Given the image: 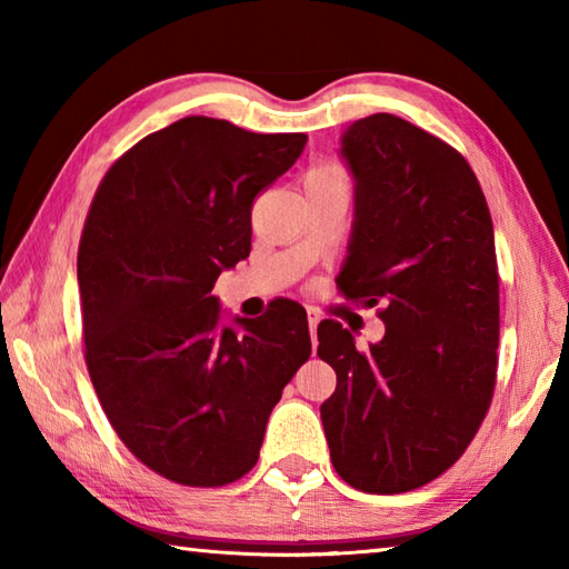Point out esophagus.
<instances>
[{"instance_id": "obj_1", "label": "esophagus", "mask_w": 569, "mask_h": 569, "mask_svg": "<svg viewBox=\"0 0 569 569\" xmlns=\"http://www.w3.org/2000/svg\"><path fill=\"white\" fill-rule=\"evenodd\" d=\"M306 319H308V329H311V341L316 346V326L321 321V313L316 308H306Z\"/></svg>"}]
</instances>
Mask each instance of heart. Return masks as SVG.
Here are the masks:
<instances>
[{
  "label": "heart",
  "instance_id": "1",
  "mask_svg": "<svg viewBox=\"0 0 569 569\" xmlns=\"http://www.w3.org/2000/svg\"><path fill=\"white\" fill-rule=\"evenodd\" d=\"M306 178H346V176L339 166H333V162H321V166H316Z\"/></svg>",
  "mask_w": 569,
  "mask_h": 569
}]
</instances>
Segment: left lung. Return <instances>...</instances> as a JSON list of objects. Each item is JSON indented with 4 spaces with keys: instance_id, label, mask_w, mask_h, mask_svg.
<instances>
[{
    "instance_id": "left-lung-1",
    "label": "left lung",
    "mask_w": 569,
    "mask_h": 569,
    "mask_svg": "<svg viewBox=\"0 0 569 569\" xmlns=\"http://www.w3.org/2000/svg\"><path fill=\"white\" fill-rule=\"evenodd\" d=\"M341 152L356 220L336 286L379 306L387 333L359 351L339 321L319 323V356L336 371L321 421L346 485L401 495L445 475L492 403L495 228L465 156L397 114L353 122Z\"/></svg>"
}]
</instances>
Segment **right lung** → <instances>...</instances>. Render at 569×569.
<instances>
[{
    "mask_svg": "<svg viewBox=\"0 0 569 569\" xmlns=\"http://www.w3.org/2000/svg\"><path fill=\"white\" fill-rule=\"evenodd\" d=\"M303 146L190 114L122 152L92 198L77 250L84 363L122 445L176 485L248 475L311 356L301 303L276 298L236 333L210 296L250 253L253 200Z\"/></svg>",
    "mask_w": 569,
    "mask_h": 569,
    "instance_id": "right-lung-1",
    "label": "right lung"
}]
</instances>
